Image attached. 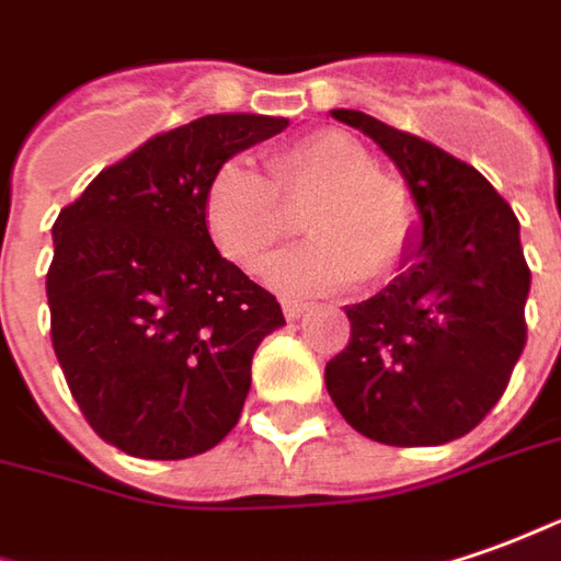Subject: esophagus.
Here are the masks:
<instances>
[{
  "label": "esophagus",
  "instance_id": "34e87169",
  "mask_svg": "<svg viewBox=\"0 0 561 561\" xmlns=\"http://www.w3.org/2000/svg\"><path fill=\"white\" fill-rule=\"evenodd\" d=\"M307 310H310V304H304V300H295V297H285V300H282L285 319H300Z\"/></svg>",
  "mask_w": 561,
  "mask_h": 561
}]
</instances>
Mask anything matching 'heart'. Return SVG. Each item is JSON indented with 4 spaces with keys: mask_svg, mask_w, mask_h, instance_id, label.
<instances>
[{
    "mask_svg": "<svg viewBox=\"0 0 561 561\" xmlns=\"http://www.w3.org/2000/svg\"><path fill=\"white\" fill-rule=\"evenodd\" d=\"M307 215L312 242L282 257L270 282L282 291H337L359 279H392L417 249L421 205L411 186L375 169L371 150L346 131L322 128L266 156L264 174L224 162L202 193V217L224 257L261 273Z\"/></svg>",
    "mask_w": 561,
    "mask_h": 561,
    "instance_id": "heart-1",
    "label": "heart"
}]
</instances>
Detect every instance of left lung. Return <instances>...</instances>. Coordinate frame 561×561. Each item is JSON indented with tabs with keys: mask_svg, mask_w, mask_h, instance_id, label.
Masks as SVG:
<instances>
[{
	"mask_svg": "<svg viewBox=\"0 0 561 561\" xmlns=\"http://www.w3.org/2000/svg\"><path fill=\"white\" fill-rule=\"evenodd\" d=\"M396 162L421 205V245L380 295L346 307L350 341L325 365L337 411L368 439L445 445L485 421L525 350L531 270L519 220L457 156L359 110H331Z\"/></svg>",
	"mask_w": 561,
	"mask_h": 561,
	"instance_id": "8db88e82",
	"label": "left lung"
}]
</instances>
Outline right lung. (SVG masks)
<instances>
[{"instance_id": "1", "label": "right lung", "mask_w": 561, "mask_h": 561, "mask_svg": "<svg viewBox=\"0 0 561 561\" xmlns=\"http://www.w3.org/2000/svg\"><path fill=\"white\" fill-rule=\"evenodd\" d=\"M285 125L254 113L186 122L101 171L57 215L51 346L82 417L125 455L184 460L239 424L254 350L285 316L220 257L202 193L217 165Z\"/></svg>"}]
</instances>
